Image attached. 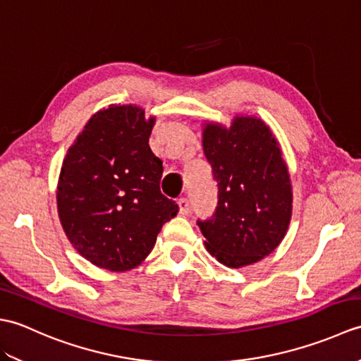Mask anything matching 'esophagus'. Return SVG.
I'll list each match as a JSON object with an SVG mask.
<instances>
[{
    "label": "esophagus",
    "mask_w": 361,
    "mask_h": 361,
    "mask_svg": "<svg viewBox=\"0 0 361 361\" xmlns=\"http://www.w3.org/2000/svg\"><path fill=\"white\" fill-rule=\"evenodd\" d=\"M178 208H180V214L186 216V214H189V211H190V202L188 200V198H180Z\"/></svg>",
    "instance_id": "1"
}]
</instances>
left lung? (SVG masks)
<instances>
[{
	"label": "left lung",
	"instance_id": "obj_1",
	"mask_svg": "<svg viewBox=\"0 0 361 361\" xmlns=\"http://www.w3.org/2000/svg\"><path fill=\"white\" fill-rule=\"evenodd\" d=\"M203 150L219 186L212 219L197 221L206 248L229 268L256 264L278 248L291 219L279 142L262 119L235 116L229 128L206 122Z\"/></svg>",
	"mask_w": 361,
	"mask_h": 361
}]
</instances>
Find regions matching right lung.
Masks as SVG:
<instances>
[{
	"instance_id": "add662e5",
	"label": "right lung",
	"mask_w": 361,
	"mask_h": 361,
	"mask_svg": "<svg viewBox=\"0 0 361 361\" xmlns=\"http://www.w3.org/2000/svg\"><path fill=\"white\" fill-rule=\"evenodd\" d=\"M153 124L141 106L110 105L90 118L63 159L60 224L79 255L104 270L140 265L178 212L159 190L163 161L149 145Z\"/></svg>"
}]
</instances>
